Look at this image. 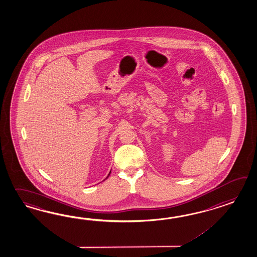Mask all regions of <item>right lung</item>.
Instances as JSON below:
<instances>
[{
  "instance_id": "add662e5",
  "label": "right lung",
  "mask_w": 257,
  "mask_h": 257,
  "mask_svg": "<svg viewBox=\"0 0 257 257\" xmlns=\"http://www.w3.org/2000/svg\"><path fill=\"white\" fill-rule=\"evenodd\" d=\"M109 175H110V173H109ZM109 175H108V176H109Z\"/></svg>"
}]
</instances>
